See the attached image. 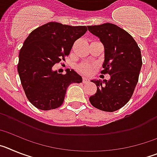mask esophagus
Here are the masks:
<instances>
[{
    "instance_id": "esophagus-1",
    "label": "esophagus",
    "mask_w": 157,
    "mask_h": 157,
    "mask_svg": "<svg viewBox=\"0 0 157 157\" xmlns=\"http://www.w3.org/2000/svg\"><path fill=\"white\" fill-rule=\"evenodd\" d=\"M90 82V80H89V78H87L86 77H83L82 78V82L83 83H87Z\"/></svg>"
}]
</instances>
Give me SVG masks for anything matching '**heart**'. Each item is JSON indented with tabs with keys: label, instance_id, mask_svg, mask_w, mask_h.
<instances>
[{
	"label": "heart",
	"instance_id": "heart-1",
	"mask_svg": "<svg viewBox=\"0 0 157 157\" xmlns=\"http://www.w3.org/2000/svg\"><path fill=\"white\" fill-rule=\"evenodd\" d=\"M94 68V65L90 63H82L77 67V70L83 75H89L93 72Z\"/></svg>",
	"mask_w": 157,
	"mask_h": 157
}]
</instances>
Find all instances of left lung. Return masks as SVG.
I'll return each instance as SVG.
<instances>
[{
  "label": "left lung",
  "mask_w": 157,
  "mask_h": 157,
  "mask_svg": "<svg viewBox=\"0 0 157 157\" xmlns=\"http://www.w3.org/2000/svg\"><path fill=\"white\" fill-rule=\"evenodd\" d=\"M89 31L100 38L105 46V62L101 74H109L110 79L92 80L97 93L90 97L96 109L115 112L130 101L138 82L142 65L140 48L126 30L112 23L88 26Z\"/></svg>",
  "instance_id": "1"
}]
</instances>
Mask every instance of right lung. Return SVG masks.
<instances>
[{
	"instance_id": "add662e5",
	"label": "right lung",
	"mask_w": 157,
	"mask_h": 157,
	"mask_svg": "<svg viewBox=\"0 0 157 157\" xmlns=\"http://www.w3.org/2000/svg\"><path fill=\"white\" fill-rule=\"evenodd\" d=\"M86 31V26L49 22L33 30L25 40L19 51L18 73L27 99L37 109H57L63 104L67 87L82 82L74 70L58 74L52 67L65 60L75 41Z\"/></svg>"
}]
</instances>
